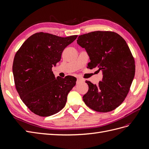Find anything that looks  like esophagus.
Returning <instances> with one entry per match:
<instances>
[{
	"mask_svg": "<svg viewBox=\"0 0 149 149\" xmlns=\"http://www.w3.org/2000/svg\"><path fill=\"white\" fill-rule=\"evenodd\" d=\"M84 79H81V78H78V79H77V81H76V84H79L80 83H82V82H83L84 81Z\"/></svg>",
	"mask_w": 149,
	"mask_h": 149,
	"instance_id": "esophagus-1",
	"label": "esophagus"
}]
</instances>
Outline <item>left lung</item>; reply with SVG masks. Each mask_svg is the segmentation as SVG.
Here are the masks:
<instances>
[{"label":"left lung","mask_w":149,"mask_h":149,"mask_svg":"<svg viewBox=\"0 0 149 149\" xmlns=\"http://www.w3.org/2000/svg\"><path fill=\"white\" fill-rule=\"evenodd\" d=\"M77 43L86 51L89 69L98 68L102 79L98 84L86 81L88 91L83 97L91 109L107 112L124 101L135 76L134 59L124 39L112 31H96L79 35Z\"/></svg>","instance_id":"left-lung-1"}]
</instances>
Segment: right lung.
Instances as JSON below:
<instances>
[{"label": "right lung", "instance_id": "right-lung-1", "mask_svg": "<svg viewBox=\"0 0 149 149\" xmlns=\"http://www.w3.org/2000/svg\"><path fill=\"white\" fill-rule=\"evenodd\" d=\"M77 37L37 33L26 39L16 53L12 66L15 87L22 101L34 114L47 117L65 107L76 78L67 76L56 79L52 68Z\"/></svg>", "mask_w": 149, "mask_h": 149}]
</instances>
